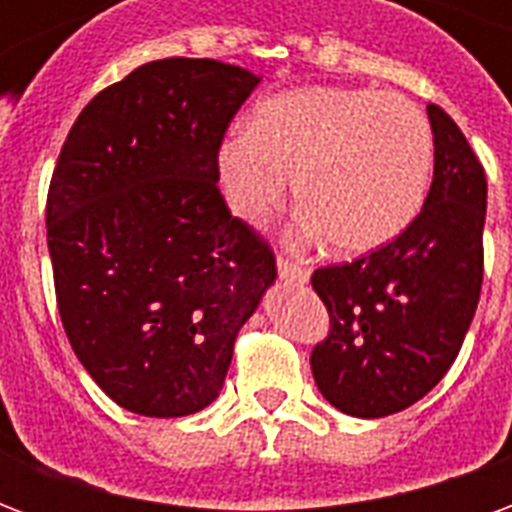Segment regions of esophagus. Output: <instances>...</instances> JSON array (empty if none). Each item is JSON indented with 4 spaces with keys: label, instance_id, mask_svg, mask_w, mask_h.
Returning a JSON list of instances; mask_svg holds the SVG:
<instances>
[{
    "label": "esophagus",
    "instance_id": "1",
    "mask_svg": "<svg viewBox=\"0 0 512 512\" xmlns=\"http://www.w3.org/2000/svg\"><path fill=\"white\" fill-rule=\"evenodd\" d=\"M277 271H279V279L293 282V285H304V282L310 279V271L301 266V263H293V260H288V257H279Z\"/></svg>",
    "mask_w": 512,
    "mask_h": 512
}]
</instances>
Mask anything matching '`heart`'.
<instances>
[{
    "mask_svg": "<svg viewBox=\"0 0 512 512\" xmlns=\"http://www.w3.org/2000/svg\"><path fill=\"white\" fill-rule=\"evenodd\" d=\"M433 172V134L414 101L397 93L312 84L266 98L216 150L230 211L266 222L288 178L301 233L340 255L376 252L417 219Z\"/></svg>",
    "mask_w": 512,
    "mask_h": 512,
    "instance_id": "heart-1",
    "label": "heart"
}]
</instances>
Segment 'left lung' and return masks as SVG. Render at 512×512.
<instances>
[{"instance_id":"obj_1","label":"left lung","mask_w":512,"mask_h":512,"mask_svg":"<svg viewBox=\"0 0 512 512\" xmlns=\"http://www.w3.org/2000/svg\"><path fill=\"white\" fill-rule=\"evenodd\" d=\"M433 183L395 241L312 274L329 337L310 356L321 395L343 414L376 419L425 397L450 370L483 285V164L441 106L428 104Z\"/></svg>"}]
</instances>
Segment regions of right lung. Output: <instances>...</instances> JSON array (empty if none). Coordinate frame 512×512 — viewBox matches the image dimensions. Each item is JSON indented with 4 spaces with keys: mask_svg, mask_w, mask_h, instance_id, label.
<instances>
[{
    "mask_svg": "<svg viewBox=\"0 0 512 512\" xmlns=\"http://www.w3.org/2000/svg\"><path fill=\"white\" fill-rule=\"evenodd\" d=\"M260 76L147 62L84 106L57 158L46 235L62 326L117 406L189 417L219 397L277 260L235 219L216 150Z\"/></svg>",
    "mask_w": 512,
    "mask_h": 512,
    "instance_id": "obj_1",
    "label": "right lung"
}]
</instances>
